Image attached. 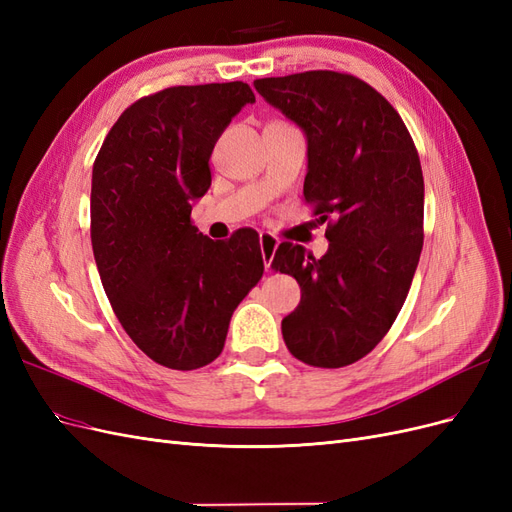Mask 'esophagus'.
<instances>
[{
    "label": "esophagus",
    "instance_id": "obj_1",
    "mask_svg": "<svg viewBox=\"0 0 512 512\" xmlns=\"http://www.w3.org/2000/svg\"><path fill=\"white\" fill-rule=\"evenodd\" d=\"M277 245H280V241H277V237H273L271 232H260V252H262V258H265L267 269H271V262H273Z\"/></svg>",
    "mask_w": 512,
    "mask_h": 512
}]
</instances>
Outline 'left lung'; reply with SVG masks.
<instances>
[{"instance_id": "obj_1", "label": "left lung", "mask_w": 512, "mask_h": 512, "mask_svg": "<svg viewBox=\"0 0 512 512\" xmlns=\"http://www.w3.org/2000/svg\"><path fill=\"white\" fill-rule=\"evenodd\" d=\"M307 136L303 196L327 222L329 252L280 243L271 267L292 275L301 303L282 320L299 361L337 369L389 333L423 250L421 160L399 113L352 74L309 70L254 81Z\"/></svg>"}]
</instances>
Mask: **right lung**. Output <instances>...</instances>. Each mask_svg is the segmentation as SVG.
Wrapping results in <instances>:
<instances>
[{"label":"right lung","mask_w":512,"mask_h":512,"mask_svg":"<svg viewBox=\"0 0 512 512\" xmlns=\"http://www.w3.org/2000/svg\"><path fill=\"white\" fill-rule=\"evenodd\" d=\"M247 83L179 85L136 100L91 173V245L113 312L151 361L190 371L218 359L237 305L262 277L258 232L213 241L192 224L209 158Z\"/></svg>","instance_id":"right-lung-1"}]
</instances>
